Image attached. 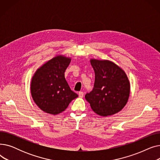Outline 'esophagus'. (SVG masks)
<instances>
[{
  "instance_id": "34e87169",
  "label": "esophagus",
  "mask_w": 160,
  "mask_h": 160,
  "mask_svg": "<svg viewBox=\"0 0 160 160\" xmlns=\"http://www.w3.org/2000/svg\"><path fill=\"white\" fill-rule=\"evenodd\" d=\"M78 95H79V97L82 98L83 97V92H82V91L78 92Z\"/></svg>"
}]
</instances>
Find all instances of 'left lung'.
Wrapping results in <instances>:
<instances>
[{"mask_svg":"<svg viewBox=\"0 0 160 160\" xmlns=\"http://www.w3.org/2000/svg\"><path fill=\"white\" fill-rule=\"evenodd\" d=\"M95 74L94 88L85 95L91 108L100 116L112 115L127 103L130 86L124 71L112 62L91 59Z\"/></svg>","mask_w":160,"mask_h":160,"instance_id":"8db88e82","label":"left lung"}]
</instances>
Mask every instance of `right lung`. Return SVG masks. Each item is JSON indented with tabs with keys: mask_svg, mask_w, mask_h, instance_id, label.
<instances>
[{
	"mask_svg": "<svg viewBox=\"0 0 160 160\" xmlns=\"http://www.w3.org/2000/svg\"><path fill=\"white\" fill-rule=\"evenodd\" d=\"M71 58L57 56L39 68L31 82L33 101L43 112L57 115L63 112L78 95L73 92L65 78V71Z\"/></svg>",
	"mask_w": 160,
	"mask_h": 160,
	"instance_id": "obj_1",
	"label": "right lung"
}]
</instances>
